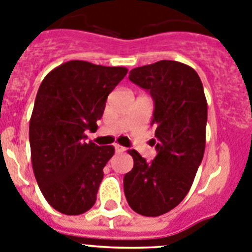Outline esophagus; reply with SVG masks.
<instances>
[{
  "label": "esophagus",
  "instance_id": "esophagus-1",
  "mask_svg": "<svg viewBox=\"0 0 252 252\" xmlns=\"http://www.w3.org/2000/svg\"><path fill=\"white\" fill-rule=\"evenodd\" d=\"M115 152H117V153H122V152H126V148L119 146V144H115Z\"/></svg>",
  "mask_w": 252,
  "mask_h": 252
}]
</instances>
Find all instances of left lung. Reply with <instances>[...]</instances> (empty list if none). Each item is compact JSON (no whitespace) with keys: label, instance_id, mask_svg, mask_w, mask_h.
Segmentation results:
<instances>
[{"label":"left lung","instance_id":"8db88e82","mask_svg":"<svg viewBox=\"0 0 252 252\" xmlns=\"http://www.w3.org/2000/svg\"><path fill=\"white\" fill-rule=\"evenodd\" d=\"M129 80L154 100L157 156L147 162L128 151L134 165L124 176V193L133 211L156 217L173 210L188 193L206 147L207 100L196 70L172 60L135 67Z\"/></svg>","mask_w":252,"mask_h":252}]
</instances>
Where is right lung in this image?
<instances>
[{"label":"right lung","instance_id":"1","mask_svg":"<svg viewBox=\"0 0 252 252\" xmlns=\"http://www.w3.org/2000/svg\"><path fill=\"white\" fill-rule=\"evenodd\" d=\"M123 66L71 60L45 76L30 119L31 162L49 205L64 215L94 206L106 162L114 147L85 142L96 130L108 95L126 75Z\"/></svg>","mask_w":252,"mask_h":252}]
</instances>
